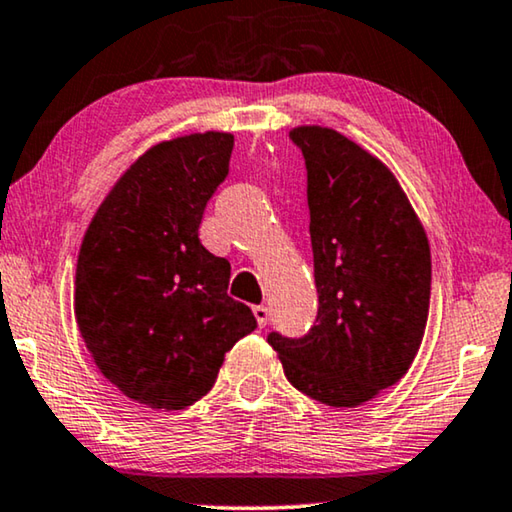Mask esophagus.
<instances>
[{
  "instance_id": "esophagus-1",
  "label": "esophagus",
  "mask_w": 512,
  "mask_h": 512,
  "mask_svg": "<svg viewBox=\"0 0 512 512\" xmlns=\"http://www.w3.org/2000/svg\"><path fill=\"white\" fill-rule=\"evenodd\" d=\"M253 312H255V319H257L259 329H264V326L269 324V308H266V305H255Z\"/></svg>"
}]
</instances>
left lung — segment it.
<instances>
[{"mask_svg": "<svg viewBox=\"0 0 512 512\" xmlns=\"http://www.w3.org/2000/svg\"><path fill=\"white\" fill-rule=\"evenodd\" d=\"M289 137L308 170L319 310L303 338L269 333L285 377L329 407H358L407 375L430 310V243L393 172L333 128Z\"/></svg>", "mask_w": 512, "mask_h": 512, "instance_id": "8db88e82", "label": "left lung"}]
</instances>
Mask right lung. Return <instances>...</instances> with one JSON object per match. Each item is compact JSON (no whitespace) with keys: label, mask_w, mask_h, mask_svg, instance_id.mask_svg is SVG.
Listing matches in <instances>:
<instances>
[{"label":"right lung","mask_w":512,"mask_h":512,"mask_svg":"<svg viewBox=\"0 0 512 512\" xmlns=\"http://www.w3.org/2000/svg\"><path fill=\"white\" fill-rule=\"evenodd\" d=\"M234 135L160 142L121 174L82 239L75 319L126 398L177 411L211 391L225 354L257 329L227 296L230 262L200 243L207 202L230 172Z\"/></svg>","instance_id":"obj_1"}]
</instances>
